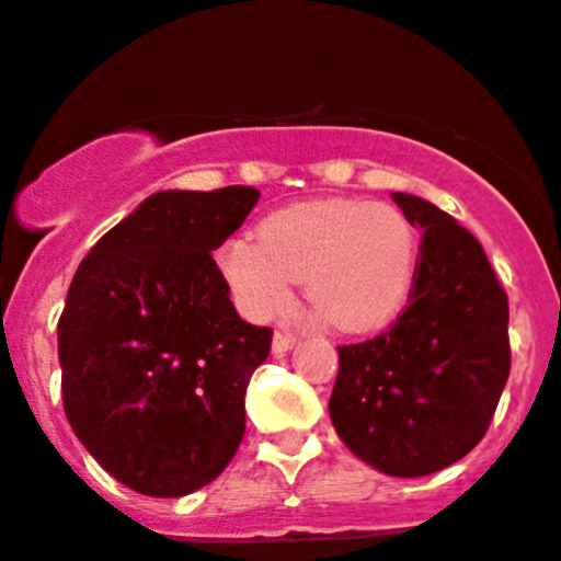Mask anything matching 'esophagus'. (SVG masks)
<instances>
[{
  "mask_svg": "<svg viewBox=\"0 0 561 561\" xmlns=\"http://www.w3.org/2000/svg\"><path fill=\"white\" fill-rule=\"evenodd\" d=\"M296 345V336L287 334V331H276L274 334V353H287Z\"/></svg>",
  "mask_w": 561,
  "mask_h": 561,
  "instance_id": "34e87169",
  "label": "esophagus"
}]
</instances>
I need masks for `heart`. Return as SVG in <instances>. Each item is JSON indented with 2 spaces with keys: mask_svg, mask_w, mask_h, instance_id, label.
Here are the masks:
<instances>
[{
  "mask_svg": "<svg viewBox=\"0 0 561 561\" xmlns=\"http://www.w3.org/2000/svg\"><path fill=\"white\" fill-rule=\"evenodd\" d=\"M416 252V232L394 205L314 199L265 216L257 243L227 241L219 268L247 318L276 314L293 282H304L307 301L325 323L367 331L405 301Z\"/></svg>",
  "mask_w": 561,
  "mask_h": 561,
  "instance_id": "b5f03b06",
  "label": "heart"
}]
</instances>
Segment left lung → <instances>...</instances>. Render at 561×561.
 Wrapping results in <instances>:
<instances>
[{
  "instance_id": "1",
  "label": "left lung",
  "mask_w": 561,
  "mask_h": 561,
  "mask_svg": "<svg viewBox=\"0 0 561 561\" xmlns=\"http://www.w3.org/2000/svg\"><path fill=\"white\" fill-rule=\"evenodd\" d=\"M422 230L408 307L378 336L340 345L331 422L356 458L425 477L466 458L510 378V307L485 249L449 214L391 194Z\"/></svg>"
}]
</instances>
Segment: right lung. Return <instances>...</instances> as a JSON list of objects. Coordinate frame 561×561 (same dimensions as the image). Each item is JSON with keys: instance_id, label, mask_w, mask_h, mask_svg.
<instances>
[{"instance_id": "1", "label": "right lung", "mask_w": 561, "mask_h": 561, "mask_svg": "<svg viewBox=\"0 0 561 561\" xmlns=\"http://www.w3.org/2000/svg\"><path fill=\"white\" fill-rule=\"evenodd\" d=\"M260 192H159L90 249L57 323L62 405L125 488L175 499L227 469L268 325L241 320L214 260Z\"/></svg>"}]
</instances>
